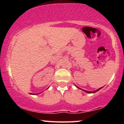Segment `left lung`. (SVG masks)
I'll use <instances>...</instances> for the list:
<instances>
[{
  "instance_id": "1",
  "label": "left lung",
  "mask_w": 124,
  "mask_h": 124,
  "mask_svg": "<svg viewBox=\"0 0 124 124\" xmlns=\"http://www.w3.org/2000/svg\"><path fill=\"white\" fill-rule=\"evenodd\" d=\"M75 86H76V85H75ZM76 87H77V88H78V89H81V90H82V89H80V88H79V87H78V86H76ZM102 88H103V87H101L99 88V89H98L97 90H96L93 91V92H90V91H87V90H82L84 91V92H86V93H96V92H98V91H99V90H100L101 89H102Z\"/></svg>"
}]
</instances>
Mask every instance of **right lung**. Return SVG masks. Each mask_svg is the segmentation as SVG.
<instances>
[{"label": "right lung", "instance_id": "obj_1", "mask_svg": "<svg viewBox=\"0 0 124 124\" xmlns=\"http://www.w3.org/2000/svg\"><path fill=\"white\" fill-rule=\"evenodd\" d=\"M31 94H33V95H34V94H32V93H31Z\"/></svg>", "mask_w": 124, "mask_h": 124}]
</instances>
